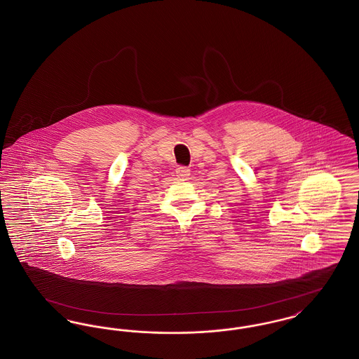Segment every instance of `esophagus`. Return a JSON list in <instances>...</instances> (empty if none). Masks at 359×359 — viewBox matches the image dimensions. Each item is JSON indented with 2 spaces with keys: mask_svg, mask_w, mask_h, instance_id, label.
<instances>
[{
  "mask_svg": "<svg viewBox=\"0 0 359 359\" xmlns=\"http://www.w3.org/2000/svg\"><path fill=\"white\" fill-rule=\"evenodd\" d=\"M176 175H177V177L187 180L188 177H189V175H191V171L188 170L187 167H179V168L176 170Z\"/></svg>",
  "mask_w": 359,
  "mask_h": 359,
  "instance_id": "34e87169",
  "label": "esophagus"
}]
</instances>
